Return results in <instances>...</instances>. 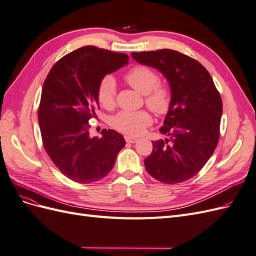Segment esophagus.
Instances as JSON below:
<instances>
[{
  "instance_id": "esophagus-1",
  "label": "esophagus",
  "mask_w": 256,
  "mask_h": 256,
  "mask_svg": "<svg viewBox=\"0 0 256 256\" xmlns=\"http://www.w3.org/2000/svg\"><path fill=\"white\" fill-rule=\"evenodd\" d=\"M124 138H126V140L128 142H136L137 140H138V138H136V137L128 136V135H126V136H124Z\"/></svg>"
}]
</instances>
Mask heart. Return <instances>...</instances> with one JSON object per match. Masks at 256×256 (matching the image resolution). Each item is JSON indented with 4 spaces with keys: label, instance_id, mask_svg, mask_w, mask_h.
Wrapping results in <instances>:
<instances>
[{
    "label": "heart",
    "instance_id": "1",
    "mask_svg": "<svg viewBox=\"0 0 256 256\" xmlns=\"http://www.w3.org/2000/svg\"><path fill=\"white\" fill-rule=\"evenodd\" d=\"M126 82L140 94L146 95L145 102L154 112L166 114L171 107V92L163 85H159V76L146 66H136L126 74ZM116 84L110 76H104L100 83L97 92L98 102L104 108L114 107ZM112 126L123 133L136 135L152 123V116L147 111H121L112 119Z\"/></svg>",
    "mask_w": 256,
    "mask_h": 256
}]
</instances>
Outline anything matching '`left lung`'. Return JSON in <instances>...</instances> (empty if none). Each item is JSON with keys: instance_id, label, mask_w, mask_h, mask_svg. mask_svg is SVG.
<instances>
[{"instance_id": "obj_1", "label": "left lung", "mask_w": 256, "mask_h": 256, "mask_svg": "<svg viewBox=\"0 0 256 256\" xmlns=\"http://www.w3.org/2000/svg\"><path fill=\"white\" fill-rule=\"evenodd\" d=\"M130 55L161 72L171 90V107L160 128L166 137L152 142V152L145 159L147 172L164 184L192 178L218 142L222 102L212 78L200 62L173 50Z\"/></svg>"}]
</instances>
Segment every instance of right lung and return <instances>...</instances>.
Segmentation results:
<instances>
[{
    "label": "right lung",
    "instance_id": "1",
    "mask_svg": "<svg viewBox=\"0 0 256 256\" xmlns=\"http://www.w3.org/2000/svg\"><path fill=\"white\" fill-rule=\"evenodd\" d=\"M128 62L126 54L84 46L58 60L45 78L38 114L43 145L71 180L90 184L104 178L126 146L114 130H104L102 138L90 137L88 120L100 107V81Z\"/></svg>",
    "mask_w": 256,
    "mask_h": 256
}]
</instances>
